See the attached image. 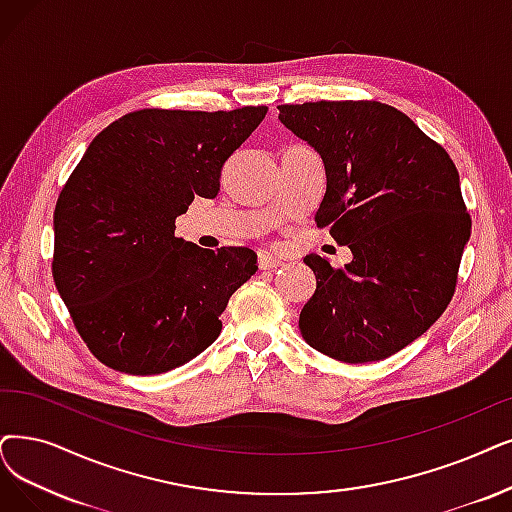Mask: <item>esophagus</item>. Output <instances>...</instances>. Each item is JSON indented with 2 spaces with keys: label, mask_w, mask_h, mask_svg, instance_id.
Segmentation results:
<instances>
[{
  "label": "esophagus",
  "mask_w": 512,
  "mask_h": 512,
  "mask_svg": "<svg viewBox=\"0 0 512 512\" xmlns=\"http://www.w3.org/2000/svg\"><path fill=\"white\" fill-rule=\"evenodd\" d=\"M281 258H277V256H273V254H269V252H262L260 256H258V267L262 269V271H273V269H277V267H281Z\"/></svg>",
  "instance_id": "obj_1"
}]
</instances>
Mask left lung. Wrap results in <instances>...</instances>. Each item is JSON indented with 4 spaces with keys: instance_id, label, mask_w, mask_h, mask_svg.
<instances>
[{
    "instance_id": "8db88e82",
    "label": "left lung",
    "mask_w": 512,
    "mask_h": 512,
    "mask_svg": "<svg viewBox=\"0 0 512 512\" xmlns=\"http://www.w3.org/2000/svg\"><path fill=\"white\" fill-rule=\"evenodd\" d=\"M277 109L323 161L317 224L353 252L344 269L304 258L317 290L300 311V334L344 363L391 357L441 317L456 290L470 216L454 161L405 113L376 100Z\"/></svg>"
}]
</instances>
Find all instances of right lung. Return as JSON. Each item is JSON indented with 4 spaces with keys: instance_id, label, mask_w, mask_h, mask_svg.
<instances>
[{
    "instance_id": "obj_1",
    "label": "right lung",
    "mask_w": 512,
    "mask_h": 512,
    "mask_svg": "<svg viewBox=\"0 0 512 512\" xmlns=\"http://www.w3.org/2000/svg\"><path fill=\"white\" fill-rule=\"evenodd\" d=\"M267 107L128 113L102 130L54 210L52 275L79 336L115 372L151 376L185 365L218 338L220 313L256 273L250 248L203 250L176 237L195 197Z\"/></svg>"
}]
</instances>
